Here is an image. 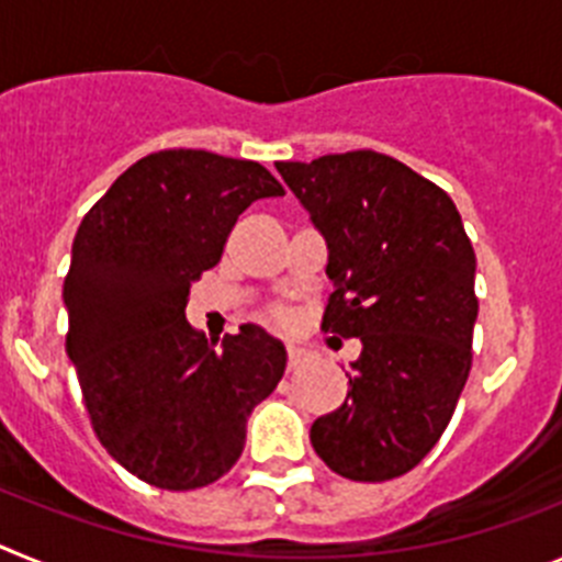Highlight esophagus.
Listing matches in <instances>:
<instances>
[{
    "mask_svg": "<svg viewBox=\"0 0 562 562\" xmlns=\"http://www.w3.org/2000/svg\"><path fill=\"white\" fill-rule=\"evenodd\" d=\"M306 362V351L297 349V346H286V369L295 371L297 366H304Z\"/></svg>",
    "mask_w": 562,
    "mask_h": 562,
    "instance_id": "esophagus-1",
    "label": "esophagus"
}]
</instances>
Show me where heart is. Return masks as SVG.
Returning <instances> with one entry per match:
<instances>
[{
    "label": "heart",
    "instance_id": "obj_1",
    "mask_svg": "<svg viewBox=\"0 0 562 562\" xmlns=\"http://www.w3.org/2000/svg\"><path fill=\"white\" fill-rule=\"evenodd\" d=\"M261 317H265V321H270V324H278V326H284L292 321L290 310H286V306H278V304L267 306V310L261 312Z\"/></svg>",
    "mask_w": 562,
    "mask_h": 562
}]
</instances>
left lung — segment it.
Returning <instances> with one entry per match:
<instances>
[{"label": "left lung", "instance_id": "8db88e82", "mask_svg": "<svg viewBox=\"0 0 562 562\" xmlns=\"http://www.w3.org/2000/svg\"><path fill=\"white\" fill-rule=\"evenodd\" d=\"M329 245L326 335L357 337L340 408L312 425V448L351 481L411 473L453 419L473 366L475 252L453 200L389 154L278 162Z\"/></svg>", "mask_w": 562, "mask_h": 562}]
</instances>
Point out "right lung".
Instances as JSON below:
<instances>
[{
  "label": "right lung",
  "mask_w": 562,
  "mask_h": 562,
  "mask_svg": "<svg viewBox=\"0 0 562 562\" xmlns=\"http://www.w3.org/2000/svg\"><path fill=\"white\" fill-rule=\"evenodd\" d=\"M267 196L284 188L258 162L166 148L128 166L78 227L67 355L95 436L146 484L186 493L231 473L247 416L284 376V346L265 329L245 324L213 351L186 321L191 284Z\"/></svg>",
  "instance_id": "right-lung-1"
}]
</instances>
